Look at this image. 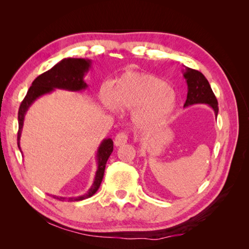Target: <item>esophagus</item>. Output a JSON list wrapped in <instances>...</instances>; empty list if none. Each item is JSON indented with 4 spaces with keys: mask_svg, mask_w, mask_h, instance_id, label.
I'll use <instances>...</instances> for the list:
<instances>
[{
    "mask_svg": "<svg viewBox=\"0 0 249 249\" xmlns=\"http://www.w3.org/2000/svg\"><path fill=\"white\" fill-rule=\"evenodd\" d=\"M127 140H128V135L127 134H126V133H119L118 135L115 136L114 144L116 146L124 145L125 143H127Z\"/></svg>",
    "mask_w": 249,
    "mask_h": 249,
    "instance_id": "34e87169",
    "label": "esophagus"
}]
</instances>
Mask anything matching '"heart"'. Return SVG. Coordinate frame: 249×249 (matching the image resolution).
<instances>
[{
	"label": "heart",
	"instance_id": "obj_1",
	"mask_svg": "<svg viewBox=\"0 0 249 249\" xmlns=\"http://www.w3.org/2000/svg\"><path fill=\"white\" fill-rule=\"evenodd\" d=\"M103 104L110 110L134 111L135 123L141 127L166 124L178 106V98L166 81L151 73L127 71L114 83L113 91H100Z\"/></svg>",
	"mask_w": 249,
	"mask_h": 249
}]
</instances>
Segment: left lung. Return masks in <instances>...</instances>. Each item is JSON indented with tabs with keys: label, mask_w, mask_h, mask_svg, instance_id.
Masks as SVG:
<instances>
[{
	"label": "left lung",
	"mask_w": 249,
	"mask_h": 249,
	"mask_svg": "<svg viewBox=\"0 0 249 249\" xmlns=\"http://www.w3.org/2000/svg\"><path fill=\"white\" fill-rule=\"evenodd\" d=\"M183 76L186 79L188 89L187 99L184 104V107H188V106L197 104H206L214 110L215 115L217 116V99H216L210 83L203 76V73L193 70V68L185 67V71H183Z\"/></svg>",
	"instance_id": "8db88e82"
}]
</instances>
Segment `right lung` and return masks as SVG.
I'll list each match as a JSON object with an SVG mask.
<instances>
[{
  "instance_id": "obj_1",
  "label": "right lung",
  "mask_w": 249,
  "mask_h": 249,
  "mask_svg": "<svg viewBox=\"0 0 249 249\" xmlns=\"http://www.w3.org/2000/svg\"><path fill=\"white\" fill-rule=\"evenodd\" d=\"M91 60L88 59H73V57H67V59H63L62 61H60L57 64L52 67L51 70L41 73V75H39L33 82H32V86L30 87L24 99L20 105L18 112L19 130L17 140L18 147L21 153H22V151L20 149L21 131H22L23 128L25 113L31 107V105L38 97L43 96L45 94L53 92L55 89H67V91L72 92H79L82 91V89H86L88 88V84L84 82L83 78L89 71V68H91ZM112 151V139H104L102 141V143L98 146V150L96 153L97 170L96 173H95L94 182L86 194L73 198L57 197V196H53V198L59 199L61 201H80L92 197V196L97 192L100 186V183L103 181L106 163H107L108 158L111 155Z\"/></svg>"
}]
</instances>
